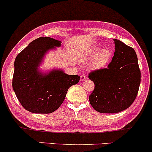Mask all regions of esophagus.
<instances>
[{
    "instance_id": "obj_1",
    "label": "esophagus",
    "mask_w": 152,
    "mask_h": 152,
    "mask_svg": "<svg viewBox=\"0 0 152 152\" xmlns=\"http://www.w3.org/2000/svg\"><path fill=\"white\" fill-rule=\"evenodd\" d=\"M86 76L84 75H82L80 76V82H84V81L86 80Z\"/></svg>"
}]
</instances>
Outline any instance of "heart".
I'll use <instances>...</instances> for the list:
<instances>
[{
    "label": "heart",
    "instance_id": "1",
    "mask_svg": "<svg viewBox=\"0 0 152 152\" xmlns=\"http://www.w3.org/2000/svg\"><path fill=\"white\" fill-rule=\"evenodd\" d=\"M100 46L94 45L91 47L86 52L85 59L90 60L95 57L93 65L95 68H100L103 67L109 61L112 56V52L108 47H103L100 50Z\"/></svg>",
    "mask_w": 152,
    "mask_h": 152
}]
</instances>
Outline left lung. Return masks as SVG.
Instances as JSON below:
<instances>
[{
	"instance_id": "8db88e82",
	"label": "left lung",
	"mask_w": 152,
	"mask_h": 152,
	"mask_svg": "<svg viewBox=\"0 0 152 152\" xmlns=\"http://www.w3.org/2000/svg\"><path fill=\"white\" fill-rule=\"evenodd\" d=\"M114 42L115 52L107 68L88 75L95 84L88 99L94 109L100 113H118L129 108L140 84V70L135 50L117 39Z\"/></svg>"
}]
</instances>
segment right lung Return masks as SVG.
Segmentation results:
<instances>
[{"label": "right lung", "instance_id": "obj_1", "mask_svg": "<svg viewBox=\"0 0 152 152\" xmlns=\"http://www.w3.org/2000/svg\"><path fill=\"white\" fill-rule=\"evenodd\" d=\"M61 46V41L40 37L16 57L13 90L21 105L32 113L54 112L64 102L68 88L80 81V76L67 75L61 69L47 72L39 70L47 52Z\"/></svg>", "mask_w": 152, "mask_h": 152}]
</instances>
